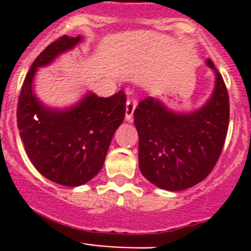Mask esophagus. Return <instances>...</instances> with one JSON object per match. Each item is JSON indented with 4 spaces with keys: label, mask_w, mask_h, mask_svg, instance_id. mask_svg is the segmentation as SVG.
Returning a JSON list of instances; mask_svg holds the SVG:
<instances>
[{
    "label": "esophagus",
    "mask_w": 251,
    "mask_h": 251,
    "mask_svg": "<svg viewBox=\"0 0 251 251\" xmlns=\"http://www.w3.org/2000/svg\"><path fill=\"white\" fill-rule=\"evenodd\" d=\"M136 100L132 98H128L127 103H126V121L132 122L133 121V113H134V109H136Z\"/></svg>",
    "instance_id": "34e87169"
}]
</instances>
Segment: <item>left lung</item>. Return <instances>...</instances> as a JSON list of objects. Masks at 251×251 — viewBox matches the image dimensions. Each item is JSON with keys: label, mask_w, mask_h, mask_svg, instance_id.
Returning a JSON list of instances; mask_svg holds the SVG:
<instances>
[{"label": "left lung", "mask_w": 251, "mask_h": 251, "mask_svg": "<svg viewBox=\"0 0 251 251\" xmlns=\"http://www.w3.org/2000/svg\"><path fill=\"white\" fill-rule=\"evenodd\" d=\"M215 74L211 97L192 112H175L159 99L148 97L134 110L139 137L142 175L167 191L197 185L211 172L220 157L229 127V94L211 60Z\"/></svg>", "instance_id": "1"}]
</instances>
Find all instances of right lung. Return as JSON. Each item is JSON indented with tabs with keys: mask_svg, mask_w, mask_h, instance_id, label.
I'll return each mask as SVG.
<instances>
[{
	"mask_svg": "<svg viewBox=\"0 0 251 251\" xmlns=\"http://www.w3.org/2000/svg\"><path fill=\"white\" fill-rule=\"evenodd\" d=\"M83 36H61L35 59L22 84L17 127L31 163L55 183L76 187L99 174L115 130L126 113V95L100 98L88 92L74 105L56 109L45 105L34 92L37 69L74 49Z\"/></svg>",
	"mask_w": 251,
	"mask_h": 251,
	"instance_id": "add662e5",
	"label": "right lung"
}]
</instances>
